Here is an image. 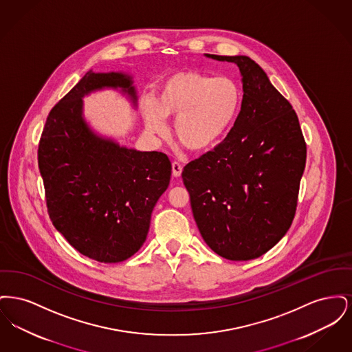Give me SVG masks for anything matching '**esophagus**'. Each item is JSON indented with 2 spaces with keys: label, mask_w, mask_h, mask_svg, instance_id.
Returning <instances> with one entry per match:
<instances>
[{
  "label": "esophagus",
  "mask_w": 352,
  "mask_h": 352,
  "mask_svg": "<svg viewBox=\"0 0 352 352\" xmlns=\"http://www.w3.org/2000/svg\"><path fill=\"white\" fill-rule=\"evenodd\" d=\"M171 170H173V175H174L175 178H179V177H181V174H182V166H181L178 162H173Z\"/></svg>",
  "instance_id": "34e87169"
}]
</instances>
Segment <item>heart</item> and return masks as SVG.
Here are the masks:
<instances>
[{
  "label": "heart",
  "instance_id": "b5f03b06",
  "mask_svg": "<svg viewBox=\"0 0 352 352\" xmlns=\"http://www.w3.org/2000/svg\"><path fill=\"white\" fill-rule=\"evenodd\" d=\"M241 89L234 79L198 71H178L157 88L155 101H144L151 134L165 135V120L174 121V137L188 151H211L230 133L241 108Z\"/></svg>",
  "mask_w": 352,
  "mask_h": 352
}]
</instances>
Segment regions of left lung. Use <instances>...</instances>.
I'll return each instance as SVG.
<instances>
[{
    "label": "left lung",
    "mask_w": 352,
    "mask_h": 352,
    "mask_svg": "<svg viewBox=\"0 0 352 352\" xmlns=\"http://www.w3.org/2000/svg\"><path fill=\"white\" fill-rule=\"evenodd\" d=\"M204 56L239 67L241 109L226 140L186 165L182 178L206 244L227 260H253L292 226L306 144L293 107L254 60Z\"/></svg>",
    "instance_id": "1"
}]
</instances>
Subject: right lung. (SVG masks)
<instances>
[{
	"label": "right lung",
	"mask_w": 352,
	"mask_h": 352,
	"mask_svg": "<svg viewBox=\"0 0 352 352\" xmlns=\"http://www.w3.org/2000/svg\"><path fill=\"white\" fill-rule=\"evenodd\" d=\"M104 89L118 91L137 109L132 74L89 69L51 109L38 166L56 231L84 256L111 264L129 258L145 243L171 164L164 153L135 151L91 126L83 99Z\"/></svg>",
	"instance_id": "right-lung-1"
}]
</instances>
